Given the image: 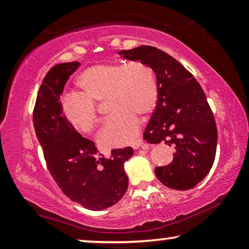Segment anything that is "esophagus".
Returning <instances> with one entry per match:
<instances>
[{
	"label": "esophagus",
	"mask_w": 249,
	"mask_h": 249,
	"mask_svg": "<svg viewBox=\"0 0 249 249\" xmlns=\"http://www.w3.org/2000/svg\"><path fill=\"white\" fill-rule=\"evenodd\" d=\"M143 145H144L143 142H142L141 140H137V141H135V142H133V143H132V147H133L134 149H137V148L142 147V146H143Z\"/></svg>",
	"instance_id": "obj_1"
}]
</instances>
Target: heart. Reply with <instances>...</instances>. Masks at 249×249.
<instances>
[{
  "label": "heart",
  "instance_id": "1",
  "mask_svg": "<svg viewBox=\"0 0 249 249\" xmlns=\"http://www.w3.org/2000/svg\"><path fill=\"white\" fill-rule=\"evenodd\" d=\"M75 84L80 94L63 96V116L76 131L92 132L100 121L96 102L106 98L112 115L98 134V143L105 148L131 143L140 131L139 117L151 115L160 97L155 71L142 61L89 66L78 75Z\"/></svg>",
  "mask_w": 249,
  "mask_h": 249
}]
</instances>
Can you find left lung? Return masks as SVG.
I'll list each match as a JSON object with an SVG mask.
<instances>
[{
	"instance_id": "8db88e82",
	"label": "left lung",
	"mask_w": 249,
	"mask_h": 249,
	"mask_svg": "<svg viewBox=\"0 0 249 249\" xmlns=\"http://www.w3.org/2000/svg\"><path fill=\"white\" fill-rule=\"evenodd\" d=\"M118 54L148 64L159 80V102L143 139L149 144L164 142L175 153L172 163L155 168L156 177L173 189L193 188L210 173L217 146L216 122L202 86L178 61L157 47L143 45Z\"/></svg>"
}]
</instances>
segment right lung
Listing matches in <instances>:
<instances>
[{
	"label": "right lung",
	"mask_w": 249,
	"mask_h": 249,
	"mask_svg": "<svg viewBox=\"0 0 249 249\" xmlns=\"http://www.w3.org/2000/svg\"><path fill=\"white\" fill-rule=\"evenodd\" d=\"M80 65L62 63L47 72L35 101L33 124L46 166L62 192L88 210L102 211L124 196L128 186L124 163L134 151L128 146L112 149L109 159L101 157L95 143L75 131L63 116L61 94Z\"/></svg>",
	"instance_id": "obj_1"
}]
</instances>
